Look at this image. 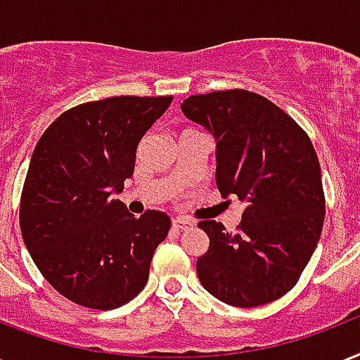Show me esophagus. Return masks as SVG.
Instances as JSON below:
<instances>
[{"label":"esophagus","mask_w":360,"mask_h":360,"mask_svg":"<svg viewBox=\"0 0 360 360\" xmlns=\"http://www.w3.org/2000/svg\"><path fill=\"white\" fill-rule=\"evenodd\" d=\"M192 224L194 223H192L191 219H185V217H175V219H172V226H174L175 230L191 229Z\"/></svg>","instance_id":"1"}]
</instances>
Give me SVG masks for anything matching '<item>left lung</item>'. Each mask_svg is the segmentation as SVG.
I'll return each instance as SVG.
<instances>
[{
    "label": "left lung",
    "mask_w": 360,
    "mask_h": 360,
    "mask_svg": "<svg viewBox=\"0 0 360 360\" xmlns=\"http://www.w3.org/2000/svg\"><path fill=\"white\" fill-rule=\"evenodd\" d=\"M183 113L215 137L217 186L243 204L241 223L198 226L210 249L200 283L224 304L255 308L287 295L311 259L325 221L321 166L306 131L249 90L188 96Z\"/></svg>",
    "instance_id": "1"
}]
</instances>
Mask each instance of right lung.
I'll return each instance as SVG.
<instances>
[{"label":"right lung","instance_id":"right-lung-1","mask_svg":"<svg viewBox=\"0 0 360 360\" xmlns=\"http://www.w3.org/2000/svg\"><path fill=\"white\" fill-rule=\"evenodd\" d=\"M172 96H115L54 120L35 145L20 198V230L43 278L79 306L119 308L139 295L169 217H136L115 194L134 175L137 145Z\"/></svg>","mask_w":360,"mask_h":360}]
</instances>
